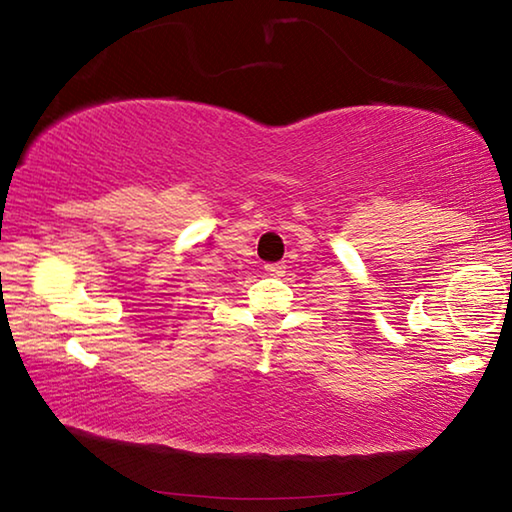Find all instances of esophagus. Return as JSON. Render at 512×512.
Returning <instances> with one entry per match:
<instances>
[{"label": "esophagus", "instance_id": "34e87169", "mask_svg": "<svg viewBox=\"0 0 512 512\" xmlns=\"http://www.w3.org/2000/svg\"><path fill=\"white\" fill-rule=\"evenodd\" d=\"M284 268H287V266H284L282 262H273V264H266L264 271L268 275H273V277H280V275H284Z\"/></svg>", "mask_w": 512, "mask_h": 512}]
</instances>
